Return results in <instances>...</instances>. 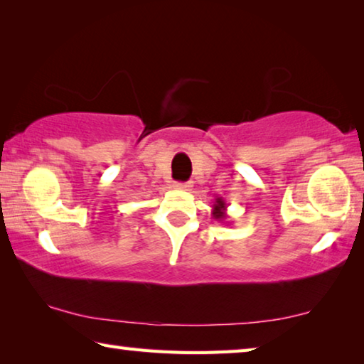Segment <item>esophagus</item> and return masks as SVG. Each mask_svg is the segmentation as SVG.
Instances as JSON below:
<instances>
[{
  "mask_svg": "<svg viewBox=\"0 0 364 364\" xmlns=\"http://www.w3.org/2000/svg\"><path fill=\"white\" fill-rule=\"evenodd\" d=\"M173 186L176 189H181V191H189L191 188H193V184H191V183H175Z\"/></svg>",
  "mask_w": 364,
  "mask_h": 364,
  "instance_id": "obj_1",
  "label": "esophagus"
}]
</instances>
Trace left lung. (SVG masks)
Segmentation results:
<instances>
[{"label": "left lung", "instance_id": "1", "mask_svg": "<svg viewBox=\"0 0 364 364\" xmlns=\"http://www.w3.org/2000/svg\"><path fill=\"white\" fill-rule=\"evenodd\" d=\"M226 208H228V205H226L223 197H217V199H215L213 208H212V217L218 221H225L228 218Z\"/></svg>", "mask_w": 364, "mask_h": 364}]
</instances>
